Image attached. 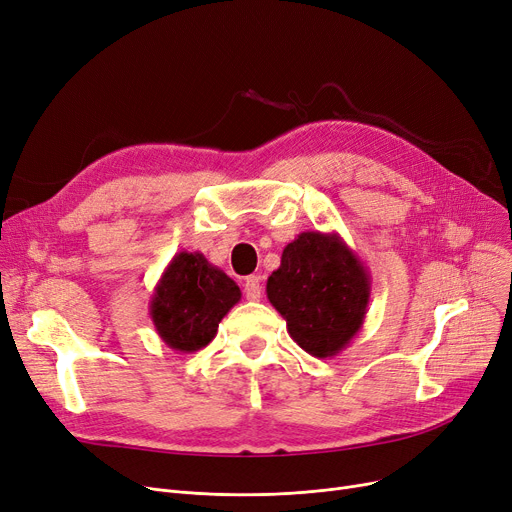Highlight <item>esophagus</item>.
I'll use <instances>...</instances> for the list:
<instances>
[{
  "mask_svg": "<svg viewBox=\"0 0 512 512\" xmlns=\"http://www.w3.org/2000/svg\"><path fill=\"white\" fill-rule=\"evenodd\" d=\"M243 294H246V298H248L250 302H258L260 296H262L260 277H256V275L246 277V281H243Z\"/></svg>",
  "mask_w": 512,
  "mask_h": 512,
  "instance_id": "1",
  "label": "esophagus"
}]
</instances>
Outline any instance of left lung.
<instances>
[{"label": "left lung", "mask_w": 512, "mask_h": 512, "mask_svg": "<svg viewBox=\"0 0 512 512\" xmlns=\"http://www.w3.org/2000/svg\"><path fill=\"white\" fill-rule=\"evenodd\" d=\"M266 298L304 352L331 358L364 325L371 275L339 233L304 231L283 248L279 269L266 281Z\"/></svg>", "instance_id": "1"}]
</instances>
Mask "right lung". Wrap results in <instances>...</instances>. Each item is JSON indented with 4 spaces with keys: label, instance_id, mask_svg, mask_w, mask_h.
I'll return each mask as SVG.
<instances>
[{
    "label": "right lung",
    "instance_id": "add662e5",
    "mask_svg": "<svg viewBox=\"0 0 512 512\" xmlns=\"http://www.w3.org/2000/svg\"><path fill=\"white\" fill-rule=\"evenodd\" d=\"M241 300V289L200 252H179L164 269L150 300V319L175 352L206 348L223 316Z\"/></svg>",
    "mask_w": 512,
    "mask_h": 512
}]
</instances>
